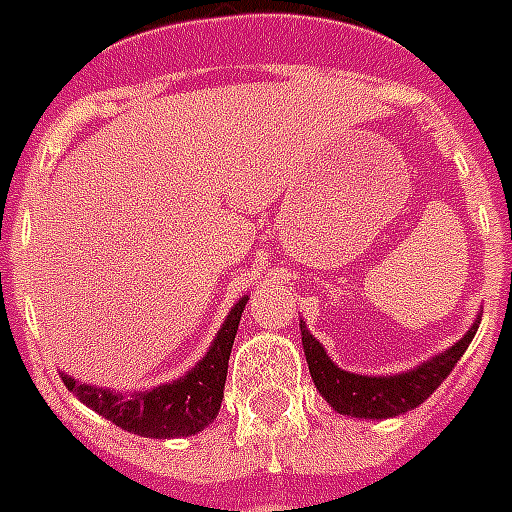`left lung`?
Returning a JSON list of instances; mask_svg holds the SVG:
<instances>
[{
  "label": "left lung",
  "instance_id": "1",
  "mask_svg": "<svg viewBox=\"0 0 512 512\" xmlns=\"http://www.w3.org/2000/svg\"><path fill=\"white\" fill-rule=\"evenodd\" d=\"M481 317H475L470 330L446 351L429 357L421 365L392 376H365V373H351V370L338 368L327 357L325 346L308 333L306 322L300 319V338H303V351H306L308 373L314 378V386L319 395L325 397L333 411L351 419H395L400 413H408L419 408L440 384L443 378L454 370L464 349L478 333Z\"/></svg>",
  "mask_w": 512,
  "mask_h": 512
}]
</instances>
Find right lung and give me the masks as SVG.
<instances>
[{
  "label": "right lung",
  "instance_id": "1",
  "mask_svg": "<svg viewBox=\"0 0 512 512\" xmlns=\"http://www.w3.org/2000/svg\"><path fill=\"white\" fill-rule=\"evenodd\" d=\"M247 300L249 295H244L233 303L204 357L187 373L171 378L166 384L152 386V389H134V392H112L104 386L83 384L64 370H58L61 381L80 403L131 435L158 440L198 435L220 413L230 349L236 341V330H239Z\"/></svg>",
  "mask_w": 512,
  "mask_h": 512
}]
</instances>
